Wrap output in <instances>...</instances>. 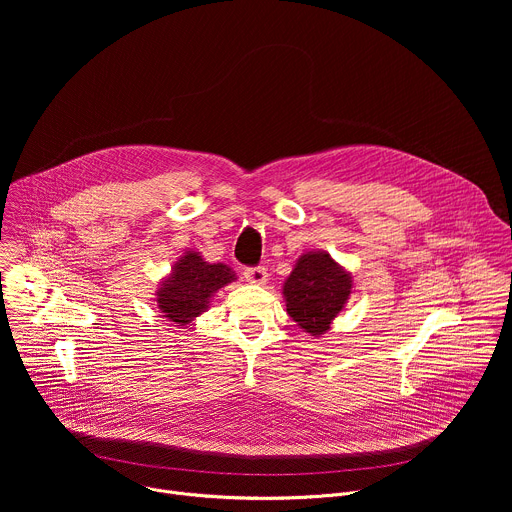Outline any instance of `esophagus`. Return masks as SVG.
I'll use <instances>...</instances> for the list:
<instances>
[{
  "mask_svg": "<svg viewBox=\"0 0 512 512\" xmlns=\"http://www.w3.org/2000/svg\"><path fill=\"white\" fill-rule=\"evenodd\" d=\"M243 275H245V279H247L249 283H253V285H263V283H267V269H265V267H247V269L243 271Z\"/></svg>",
  "mask_w": 512,
  "mask_h": 512,
  "instance_id": "34e87169",
  "label": "esophagus"
}]
</instances>
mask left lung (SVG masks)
<instances>
[{"label": "left lung", "instance_id": "left-lung-1", "mask_svg": "<svg viewBox=\"0 0 512 512\" xmlns=\"http://www.w3.org/2000/svg\"><path fill=\"white\" fill-rule=\"evenodd\" d=\"M352 294V275L326 251L304 253L283 283L287 314L310 336L330 330Z\"/></svg>", "mask_w": 512, "mask_h": 512}]
</instances>
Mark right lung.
<instances>
[{"instance_id":"add662e5","label":"right lung","mask_w":512,"mask_h":512,"mask_svg":"<svg viewBox=\"0 0 512 512\" xmlns=\"http://www.w3.org/2000/svg\"><path fill=\"white\" fill-rule=\"evenodd\" d=\"M235 271L225 263H208L198 251H186L160 283L156 302L164 318L186 326L208 310L218 289L235 281Z\"/></svg>"}]
</instances>
